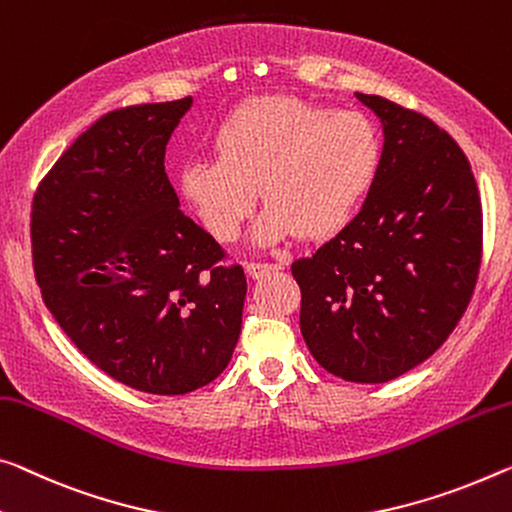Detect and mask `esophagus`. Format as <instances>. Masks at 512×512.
Here are the masks:
<instances>
[{
  "label": "esophagus",
  "instance_id": "34e87169",
  "mask_svg": "<svg viewBox=\"0 0 512 512\" xmlns=\"http://www.w3.org/2000/svg\"><path fill=\"white\" fill-rule=\"evenodd\" d=\"M283 263H247V277L249 279H261L265 274H270L274 270H281Z\"/></svg>",
  "mask_w": 512,
  "mask_h": 512
}]
</instances>
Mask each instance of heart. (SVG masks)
<instances>
[{
  "label": "heart",
  "mask_w": 512,
  "mask_h": 512,
  "mask_svg": "<svg viewBox=\"0 0 512 512\" xmlns=\"http://www.w3.org/2000/svg\"><path fill=\"white\" fill-rule=\"evenodd\" d=\"M215 153L217 160L183 164L180 192L210 235L231 242L258 189L267 206L249 240L272 247L295 231L320 238L341 229L375 183L382 146L364 114L267 96L240 105L219 125Z\"/></svg>",
  "instance_id": "1"
}]
</instances>
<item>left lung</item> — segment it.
I'll return each instance as SVG.
<instances>
[{"label": "left lung", "mask_w": 512, "mask_h": 512, "mask_svg": "<svg viewBox=\"0 0 512 512\" xmlns=\"http://www.w3.org/2000/svg\"><path fill=\"white\" fill-rule=\"evenodd\" d=\"M382 123L375 183L350 224L293 263L318 364L380 384L426 361L474 293L483 215L460 146L426 116L355 93Z\"/></svg>", "instance_id": "1"}]
</instances>
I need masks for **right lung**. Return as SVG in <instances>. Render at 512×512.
<instances>
[{
  "instance_id": "1",
  "label": "right lung",
  "mask_w": 512,
  "mask_h": 512,
  "mask_svg": "<svg viewBox=\"0 0 512 512\" xmlns=\"http://www.w3.org/2000/svg\"><path fill=\"white\" fill-rule=\"evenodd\" d=\"M192 98L109 112L43 178L31 254L43 302L82 355L128 387L180 396L222 375L247 279L219 265L164 171Z\"/></svg>"
}]
</instances>
